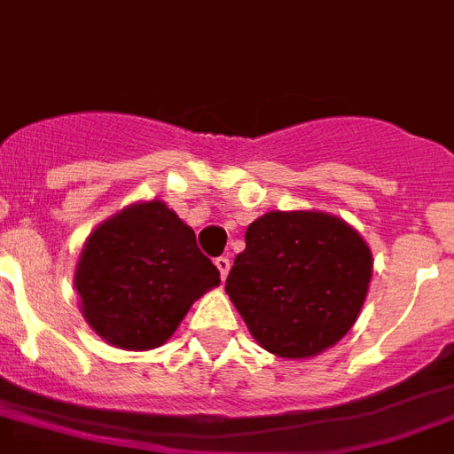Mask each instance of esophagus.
<instances>
[{
  "mask_svg": "<svg viewBox=\"0 0 454 454\" xmlns=\"http://www.w3.org/2000/svg\"><path fill=\"white\" fill-rule=\"evenodd\" d=\"M215 266H218V270H220V278H223V280H224V278H227V273H230V259H227V257H218V259H215Z\"/></svg>",
  "mask_w": 454,
  "mask_h": 454,
  "instance_id": "obj_1",
  "label": "esophagus"
}]
</instances>
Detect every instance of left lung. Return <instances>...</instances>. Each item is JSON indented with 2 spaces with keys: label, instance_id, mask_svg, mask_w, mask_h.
Here are the masks:
<instances>
[{
  "label": "left lung",
  "instance_id": "1",
  "mask_svg": "<svg viewBox=\"0 0 454 454\" xmlns=\"http://www.w3.org/2000/svg\"><path fill=\"white\" fill-rule=\"evenodd\" d=\"M365 239L326 211H269L247 224L224 292L254 342L286 360L319 356L351 331L372 280Z\"/></svg>",
  "mask_w": 454,
  "mask_h": 454
}]
</instances>
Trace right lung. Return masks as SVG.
Instances as JSON below:
<instances>
[{
    "mask_svg": "<svg viewBox=\"0 0 454 454\" xmlns=\"http://www.w3.org/2000/svg\"><path fill=\"white\" fill-rule=\"evenodd\" d=\"M73 285L89 328L110 347L168 342L190 305L220 285L195 231L162 200L135 201L87 236Z\"/></svg>",
    "mask_w": 454,
    "mask_h": 454,
    "instance_id": "add662e5",
    "label": "right lung"
}]
</instances>
